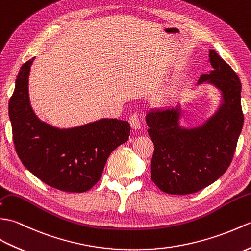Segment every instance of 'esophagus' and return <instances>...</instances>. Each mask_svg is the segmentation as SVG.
<instances>
[{"label":"esophagus","instance_id":"obj_1","mask_svg":"<svg viewBox=\"0 0 251 251\" xmlns=\"http://www.w3.org/2000/svg\"><path fill=\"white\" fill-rule=\"evenodd\" d=\"M129 121H130L131 126L134 130H140L142 127V122H141V119H140V116H138L137 114L131 115Z\"/></svg>","mask_w":251,"mask_h":251}]
</instances>
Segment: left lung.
<instances>
[{"mask_svg": "<svg viewBox=\"0 0 251 251\" xmlns=\"http://www.w3.org/2000/svg\"><path fill=\"white\" fill-rule=\"evenodd\" d=\"M213 71L198 83L207 82L221 92L218 110L192 129L179 125L180 105L150 110L146 115L148 134L154 145L150 163L151 180L169 194H190L215 182L229 168L244 124L242 85L231 66L209 49Z\"/></svg>", "mask_w": 251, "mask_h": 251, "instance_id": "1", "label": "left lung"}]
</instances>
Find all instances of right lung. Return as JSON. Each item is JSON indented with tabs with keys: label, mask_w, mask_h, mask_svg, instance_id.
Masks as SVG:
<instances>
[{
	"label": "right lung",
	"mask_w": 251,
	"mask_h": 251,
	"mask_svg": "<svg viewBox=\"0 0 251 251\" xmlns=\"http://www.w3.org/2000/svg\"><path fill=\"white\" fill-rule=\"evenodd\" d=\"M33 60L21 66L8 104L17 154L46 185L65 192H86L100 180L111 151L129 140L130 124L101 119L59 129L40 120L29 98Z\"/></svg>",
	"instance_id": "obj_1"
}]
</instances>
